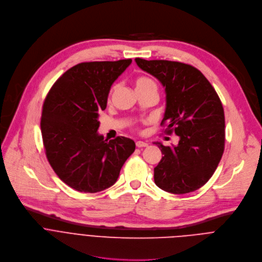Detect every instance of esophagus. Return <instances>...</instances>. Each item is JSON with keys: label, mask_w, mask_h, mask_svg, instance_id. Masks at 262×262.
<instances>
[{"label": "esophagus", "mask_w": 262, "mask_h": 262, "mask_svg": "<svg viewBox=\"0 0 262 262\" xmlns=\"http://www.w3.org/2000/svg\"><path fill=\"white\" fill-rule=\"evenodd\" d=\"M136 146L137 147H144V146H147V143L146 142H144V141H140V140H138V141H136Z\"/></svg>", "instance_id": "1"}]
</instances>
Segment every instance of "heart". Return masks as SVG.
I'll return each mask as SVG.
<instances>
[{"mask_svg":"<svg viewBox=\"0 0 262 262\" xmlns=\"http://www.w3.org/2000/svg\"><path fill=\"white\" fill-rule=\"evenodd\" d=\"M148 86H156V83L154 82L152 79H150L148 77H145V76H140V77L136 78V80H135V90H141V89H145V88H148ZM113 92H114V88H112L111 91H110V94H108L110 97H112Z\"/></svg>","mask_w":262,"mask_h":262,"instance_id":"obj_1","label":"heart"}]
</instances>
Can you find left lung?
<instances>
[{
	"instance_id": "1",
	"label": "left lung",
	"mask_w": 262,
	"mask_h": 262,
	"mask_svg": "<svg viewBox=\"0 0 262 262\" xmlns=\"http://www.w3.org/2000/svg\"><path fill=\"white\" fill-rule=\"evenodd\" d=\"M143 71L165 86L164 133L180 136L177 146L156 142L162 159L154 168L156 185L173 194L193 192L212 178L225 147L222 102L211 82L195 67L166 60L135 59Z\"/></svg>"
}]
</instances>
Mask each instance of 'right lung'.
Returning <instances> with one entry per match:
<instances>
[{
    "mask_svg": "<svg viewBox=\"0 0 262 262\" xmlns=\"http://www.w3.org/2000/svg\"><path fill=\"white\" fill-rule=\"evenodd\" d=\"M132 60L84 62L51 86L42 106L41 134L46 158L72 189L96 193L113 186L135 149L127 137L104 139L97 133L114 81Z\"/></svg>",
    "mask_w": 262,
    "mask_h": 262,
    "instance_id": "right-lung-1",
    "label": "right lung"
}]
</instances>
